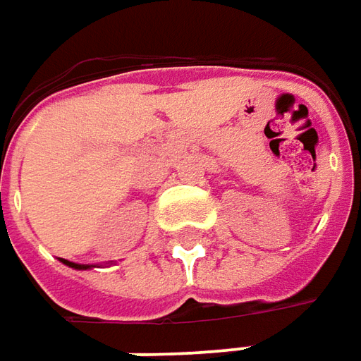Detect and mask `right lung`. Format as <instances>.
<instances>
[{
    "label": "right lung",
    "instance_id": "add662e5",
    "mask_svg": "<svg viewBox=\"0 0 361 361\" xmlns=\"http://www.w3.org/2000/svg\"><path fill=\"white\" fill-rule=\"evenodd\" d=\"M61 263L67 264L71 269H75V271H87V269H92V264H78V263H73V261H67V259H61Z\"/></svg>",
    "mask_w": 361,
    "mask_h": 361
}]
</instances>
